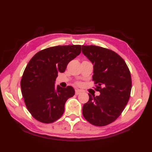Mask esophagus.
I'll return each instance as SVG.
<instances>
[{
  "label": "esophagus",
  "instance_id": "esophagus-1",
  "mask_svg": "<svg viewBox=\"0 0 152 152\" xmlns=\"http://www.w3.org/2000/svg\"><path fill=\"white\" fill-rule=\"evenodd\" d=\"M82 93V91H80V90H79V89H76L75 90V94L76 95L80 94V93Z\"/></svg>",
  "mask_w": 152,
  "mask_h": 152
}]
</instances>
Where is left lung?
<instances>
[{
    "label": "left lung",
    "mask_w": 152,
    "mask_h": 152,
    "mask_svg": "<svg viewBox=\"0 0 152 152\" xmlns=\"http://www.w3.org/2000/svg\"><path fill=\"white\" fill-rule=\"evenodd\" d=\"M82 53L93 64V81L99 96L89 94L82 114L90 124L102 127L114 121L125 109L132 88L129 69L114 51L96 46H82Z\"/></svg>",
    "instance_id": "obj_1"
}]
</instances>
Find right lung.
Wrapping results in <instances>:
<instances>
[{"instance_id": "add662e5", "label": "right lung", "mask_w": 152, "mask_h": 152, "mask_svg": "<svg viewBox=\"0 0 152 152\" xmlns=\"http://www.w3.org/2000/svg\"><path fill=\"white\" fill-rule=\"evenodd\" d=\"M80 53L81 45L57 46L38 51L29 61L21 80V93L27 110L37 120L51 124L63 114L66 101L75 92L71 86L56 88L55 82L58 73L64 72Z\"/></svg>"}]
</instances>
